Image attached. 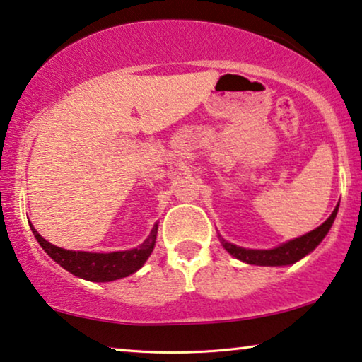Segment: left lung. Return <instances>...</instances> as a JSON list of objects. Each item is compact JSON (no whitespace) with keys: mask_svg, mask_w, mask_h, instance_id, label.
I'll return each mask as SVG.
<instances>
[{"mask_svg":"<svg viewBox=\"0 0 362 362\" xmlns=\"http://www.w3.org/2000/svg\"><path fill=\"white\" fill-rule=\"evenodd\" d=\"M338 206L339 204H337V208L333 209L330 218H328L322 226H319V228L298 237V239H293V240L286 242V244L274 247V249H269V250L244 249V247H237L234 244H230V242L224 240L221 235H219V240H221V244H223L224 249L230 253V255L235 257L237 260L249 263V265H258V267L293 265V263L299 262L300 258L309 255V253L323 240V237L328 234L333 221H335V218H337Z\"/></svg>","mask_w":362,"mask_h":362,"instance_id":"obj_1","label":"left lung"}]
</instances>
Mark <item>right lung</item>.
Returning a JSON list of instances; mask_svg holds the SVG:
<instances>
[{
  "label": "right lung",
  "instance_id": "obj_1",
  "mask_svg": "<svg viewBox=\"0 0 362 362\" xmlns=\"http://www.w3.org/2000/svg\"><path fill=\"white\" fill-rule=\"evenodd\" d=\"M32 233H34L37 242L45 250L52 260L63 267L74 276L88 279L94 283H107L115 281V279L127 278L134 272H138L151 255L154 249L156 235H158V224H154L153 230L146 240L136 249L125 252H110V253H94V252H74L57 247L43 239L37 233L34 226L30 224Z\"/></svg>",
  "mask_w": 362,
  "mask_h": 362
}]
</instances>
